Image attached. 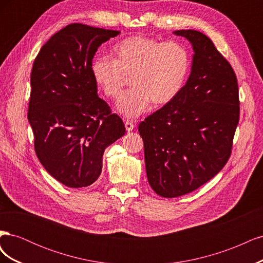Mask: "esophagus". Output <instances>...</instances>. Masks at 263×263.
<instances>
[{
	"instance_id": "34e87169",
	"label": "esophagus",
	"mask_w": 263,
	"mask_h": 263,
	"mask_svg": "<svg viewBox=\"0 0 263 263\" xmlns=\"http://www.w3.org/2000/svg\"><path fill=\"white\" fill-rule=\"evenodd\" d=\"M125 128H126L127 132H132L135 128V125L129 121H126L125 122Z\"/></svg>"
}]
</instances>
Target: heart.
Masks as SVG:
<instances>
[{
  "label": "heart",
  "mask_w": 263,
  "mask_h": 263,
  "mask_svg": "<svg viewBox=\"0 0 263 263\" xmlns=\"http://www.w3.org/2000/svg\"><path fill=\"white\" fill-rule=\"evenodd\" d=\"M114 59L94 58L91 72L106 97L117 98L130 77L133 87L118 99L116 108L126 118L146 113L151 103L169 104L181 93L190 72V53L178 42L162 43L132 36L114 45Z\"/></svg>",
  "instance_id": "heart-1"
}]
</instances>
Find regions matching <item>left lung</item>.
<instances>
[{
    "mask_svg": "<svg viewBox=\"0 0 263 263\" xmlns=\"http://www.w3.org/2000/svg\"><path fill=\"white\" fill-rule=\"evenodd\" d=\"M173 34L192 45L189 79L176 99L138 127L149 184L168 198L193 192L224 168L239 121L238 83L229 62L201 31Z\"/></svg>",
    "mask_w": 263,
    "mask_h": 263,
    "instance_id": "8db88e82",
    "label": "left lung"
}]
</instances>
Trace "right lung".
Here are the masks:
<instances>
[{
    "label": "right lung",
    "instance_id": "obj_1",
    "mask_svg": "<svg viewBox=\"0 0 263 263\" xmlns=\"http://www.w3.org/2000/svg\"><path fill=\"white\" fill-rule=\"evenodd\" d=\"M121 31L70 24L34 61L28 122L39 161L69 187L89 186L102 172L105 148L125 135L122 118L99 98L91 65L99 47Z\"/></svg>",
    "mask_w": 263,
    "mask_h": 263
}]
</instances>
